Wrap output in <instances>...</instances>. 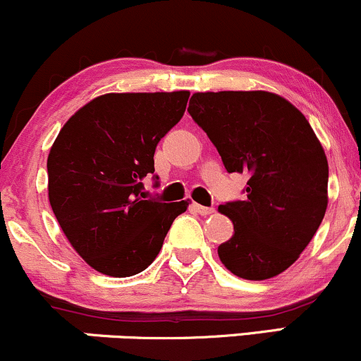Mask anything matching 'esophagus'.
Segmentation results:
<instances>
[{
  "instance_id": "34e87169",
  "label": "esophagus",
  "mask_w": 361,
  "mask_h": 361,
  "mask_svg": "<svg viewBox=\"0 0 361 361\" xmlns=\"http://www.w3.org/2000/svg\"><path fill=\"white\" fill-rule=\"evenodd\" d=\"M193 210L200 215H210L215 212L212 207H204V205H198V204H193Z\"/></svg>"
}]
</instances>
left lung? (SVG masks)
I'll return each mask as SVG.
<instances>
[{
    "instance_id": "obj_1",
    "label": "left lung",
    "mask_w": 361,
    "mask_h": 361,
    "mask_svg": "<svg viewBox=\"0 0 361 361\" xmlns=\"http://www.w3.org/2000/svg\"><path fill=\"white\" fill-rule=\"evenodd\" d=\"M188 114L217 147L227 173L250 176L244 200L219 212L234 234L219 258L234 275L267 280L293 264L327 209L329 168L307 118L270 91L195 93Z\"/></svg>"
}]
</instances>
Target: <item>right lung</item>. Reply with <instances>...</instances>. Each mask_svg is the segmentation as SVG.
<instances>
[{
  "label": "right lung",
  "instance_id": "obj_1",
  "mask_svg": "<svg viewBox=\"0 0 361 361\" xmlns=\"http://www.w3.org/2000/svg\"><path fill=\"white\" fill-rule=\"evenodd\" d=\"M188 97L190 91L102 94L54 140L49 202L62 233L93 270L115 279L144 271L188 207L142 192V180L154 173L157 142L183 117Z\"/></svg>",
  "mask_w": 361,
  "mask_h": 361
}]
</instances>
